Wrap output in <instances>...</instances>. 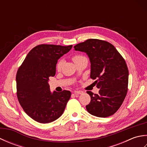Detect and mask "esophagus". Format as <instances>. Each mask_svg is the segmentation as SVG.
Listing matches in <instances>:
<instances>
[{"instance_id": "34e87169", "label": "esophagus", "mask_w": 147, "mask_h": 147, "mask_svg": "<svg viewBox=\"0 0 147 147\" xmlns=\"http://www.w3.org/2000/svg\"><path fill=\"white\" fill-rule=\"evenodd\" d=\"M74 93L75 95H79V94H82V93H83V92H82V91H74Z\"/></svg>"}]
</instances>
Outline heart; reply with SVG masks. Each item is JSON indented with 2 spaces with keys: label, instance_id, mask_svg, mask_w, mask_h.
I'll use <instances>...</instances> for the list:
<instances>
[{
  "label": "heart",
  "instance_id": "b5f03b06",
  "mask_svg": "<svg viewBox=\"0 0 147 147\" xmlns=\"http://www.w3.org/2000/svg\"><path fill=\"white\" fill-rule=\"evenodd\" d=\"M82 57H83V56H82V55H75V56H74V57H73V60L74 62V61H76V60H78V59H79L80 58ZM62 64H63V61L61 60V61H59L58 62V63L57 64V69L58 70L61 69Z\"/></svg>",
  "mask_w": 147,
  "mask_h": 147
}]
</instances>
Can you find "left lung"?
<instances>
[{
  "label": "left lung",
  "mask_w": 147,
  "mask_h": 147,
  "mask_svg": "<svg viewBox=\"0 0 147 147\" xmlns=\"http://www.w3.org/2000/svg\"><path fill=\"white\" fill-rule=\"evenodd\" d=\"M76 51L88 56L90 78L96 80L98 94L86 92L91 97L86 109L90 114L107 117L116 112L125 98L129 72L125 61L111 43L98 39H88L74 47Z\"/></svg>",
  "instance_id": "left-lung-1"
}]
</instances>
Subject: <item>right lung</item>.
Segmentation results:
<instances>
[{"mask_svg": "<svg viewBox=\"0 0 147 147\" xmlns=\"http://www.w3.org/2000/svg\"><path fill=\"white\" fill-rule=\"evenodd\" d=\"M73 45L42 44L31 50L16 74L18 99L27 115L40 123H49L63 114L71 92H51L49 77L54 76L57 61Z\"/></svg>", "mask_w": 147, "mask_h": 147, "instance_id": "right-lung-1", "label": "right lung"}]
</instances>
